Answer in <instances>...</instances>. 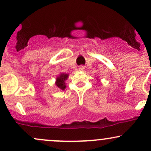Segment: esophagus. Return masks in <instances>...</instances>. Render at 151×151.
Segmentation results:
<instances>
[{
	"instance_id": "1",
	"label": "esophagus",
	"mask_w": 151,
	"mask_h": 151,
	"mask_svg": "<svg viewBox=\"0 0 151 151\" xmlns=\"http://www.w3.org/2000/svg\"><path fill=\"white\" fill-rule=\"evenodd\" d=\"M79 70H84V66H79Z\"/></svg>"
}]
</instances>
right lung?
Masks as SVG:
<instances>
[{"mask_svg": "<svg viewBox=\"0 0 151 151\" xmlns=\"http://www.w3.org/2000/svg\"><path fill=\"white\" fill-rule=\"evenodd\" d=\"M68 77V74H62L60 77L57 78V81H56V85L59 89L64 90L65 89L66 85L65 81L67 79Z\"/></svg>", "mask_w": 151, "mask_h": 151, "instance_id": "add662e5", "label": "right lung"}]
</instances>
